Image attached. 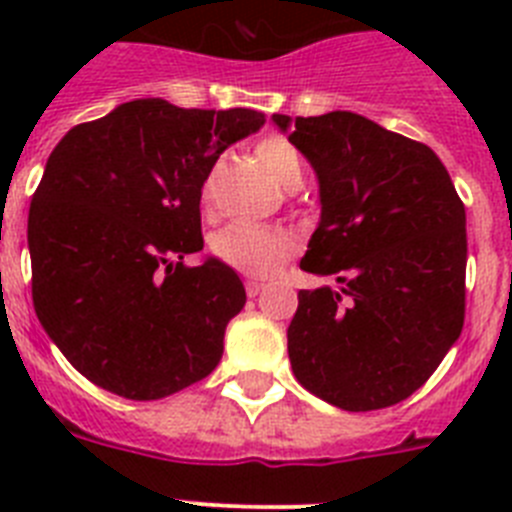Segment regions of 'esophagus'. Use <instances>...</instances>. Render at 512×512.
Listing matches in <instances>:
<instances>
[{"mask_svg":"<svg viewBox=\"0 0 512 512\" xmlns=\"http://www.w3.org/2000/svg\"><path fill=\"white\" fill-rule=\"evenodd\" d=\"M261 292H264V282H259V279H248V282H246V295L248 297H259Z\"/></svg>","mask_w":512,"mask_h":512,"instance_id":"1","label":"esophagus"}]
</instances>
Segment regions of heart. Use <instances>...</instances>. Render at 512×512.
<instances>
[{"label": "heart", "instance_id": "heart-1", "mask_svg": "<svg viewBox=\"0 0 512 512\" xmlns=\"http://www.w3.org/2000/svg\"><path fill=\"white\" fill-rule=\"evenodd\" d=\"M256 158L261 161L271 179L284 189H297L305 179V161L295 143L282 135H269L256 146ZM202 194H210V176H207ZM212 253L228 264L230 269L248 274V277H269L282 261L295 253L297 243L292 235L282 230L264 228L253 223H230L217 230L210 241Z\"/></svg>", "mask_w": 512, "mask_h": 512}]
</instances>
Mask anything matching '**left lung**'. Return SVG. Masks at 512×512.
I'll list each match as a JSON object with an SVG mask.
<instances>
[{
	"mask_svg": "<svg viewBox=\"0 0 512 512\" xmlns=\"http://www.w3.org/2000/svg\"><path fill=\"white\" fill-rule=\"evenodd\" d=\"M271 120L320 184V223L300 269L341 292L300 289L287 328L297 382L366 413L408 400L464 328L467 212L441 158L354 112Z\"/></svg>",
	"mask_w": 512,
	"mask_h": 512,
	"instance_id": "1",
	"label": "left lung"
}]
</instances>
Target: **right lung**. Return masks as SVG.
<instances>
[{"label": "right lung", "instance_id": "right-lung-1", "mask_svg": "<svg viewBox=\"0 0 512 512\" xmlns=\"http://www.w3.org/2000/svg\"><path fill=\"white\" fill-rule=\"evenodd\" d=\"M256 110L133 99L63 135L30 202L40 325L76 372L128 400L200 382L246 305L228 264L202 251V187L220 153L256 133Z\"/></svg>", "mask_w": 512, "mask_h": 512}]
</instances>
